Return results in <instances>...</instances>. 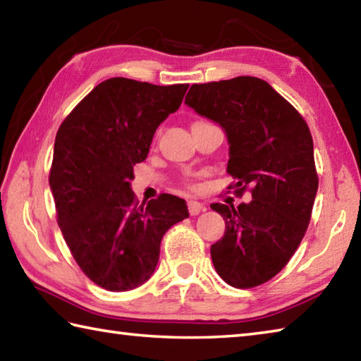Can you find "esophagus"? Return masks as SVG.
Here are the masks:
<instances>
[{"instance_id":"esophagus-1","label":"esophagus","mask_w":361,"mask_h":361,"mask_svg":"<svg viewBox=\"0 0 361 361\" xmlns=\"http://www.w3.org/2000/svg\"><path fill=\"white\" fill-rule=\"evenodd\" d=\"M188 209H189V214H191V216H197L205 208H203L202 203L197 202V200H189L188 202Z\"/></svg>"}]
</instances>
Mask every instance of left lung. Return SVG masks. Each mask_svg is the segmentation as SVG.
Returning a JSON list of instances; mask_svg holds the SVG:
<instances>
[{
	"instance_id": "obj_1",
	"label": "left lung",
	"mask_w": 361,
	"mask_h": 361,
	"mask_svg": "<svg viewBox=\"0 0 361 361\" xmlns=\"http://www.w3.org/2000/svg\"><path fill=\"white\" fill-rule=\"evenodd\" d=\"M185 104L218 123L228 142L227 173L238 207L212 203L226 221L212 260L228 286L249 289L283 270L305 237L317 194L312 137L306 121L257 77L192 85Z\"/></svg>"
}]
</instances>
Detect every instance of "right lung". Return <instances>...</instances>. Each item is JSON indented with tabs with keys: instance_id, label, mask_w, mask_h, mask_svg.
<instances>
[{
	"instance_id": "add662e5",
	"label": "right lung",
	"mask_w": 361,
	"mask_h": 361,
	"mask_svg": "<svg viewBox=\"0 0 361 361\" xmlns=\"http://www.w3.org/2000/svg\"><path fill=\"white\" fill-rule=\"evenodd\" d=\"M186 90L109 78L58 129L49 178L58 226L82 271L104 289L147 283L164 233L189 218L176 195L139 205L130 188L134 166L147 159L156 129L178 110Z\"/></svg>"
}]
</instances>
